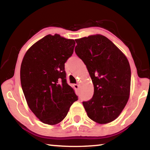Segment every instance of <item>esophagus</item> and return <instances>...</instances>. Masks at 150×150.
Listing matches in <instances>:
<instances>
[{
    "instance_id": "1",
    "label": "esophagus",
    "mask_w": 150,
    "mask_h": 150,
    "mask_svg": "<svg viewBox=\"0 0 150 150\" xmlns=\"http://www.w3.org/2000/svg\"><path fill=\"white\" fill-rule=\"evenodd\" d=\"M73 86H74V87L76 88V89H78V88H79V85L78 84H75Z\"/></svg>"
}]
</instances>
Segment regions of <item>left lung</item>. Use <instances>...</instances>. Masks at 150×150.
Listing matches in <instances>:
<instances>
[{"label": "left lung", "mask_w": 150, "mask_h": 150, "mask_svg": "<svg viewBox=\"0 0 150 150\" xmlns=\"http://www.w3.org/2000/svg\"><path fill=\"white\" fill-rule=\"evenodd\" d=\"M75 54L87 66L94 85L92 98L83 105L91 120H115L128 102L131 69L126 57L107 38L94 35L75 40Z\"/></svg>", "instance_id": "obj_1"}]
</instances>
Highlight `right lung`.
<instances>
[{
	"label": "right lung",
	"mask_w": 150,
	"mask_h": 150,
	"mask_svg": "<svg viewBox=\"0 0 150 150\" xmlns=\"http://www.w3.org/2000/svg\"><path fill=\"white\" fill-rule=\"evenodd\" d=\"M75 42L59 34L47 35L27 51L20 67V81L30 110L44 124L59 123L78 100L67 84L65 63Z\"/></svg>",
	"instance_id": "obj_1"
}]
</instances>
